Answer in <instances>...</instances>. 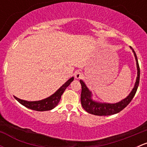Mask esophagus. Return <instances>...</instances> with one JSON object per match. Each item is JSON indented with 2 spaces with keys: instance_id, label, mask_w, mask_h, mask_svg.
Segmentation results:
<instances>
[{
  "instance_id": "1",
  "label": "esophagus",
  "mask_w": 147,
  "mask_h": 147,
  "mask_svg": "<svg viewBox=\"0 0 147 147\" xmlns=\"http://www.w3.org/2000/svg\"><path fill=\"white\" fill-rule=\"evenodd\" d=\"M82 77V73L81 72H80V71H76V72H75V78H76V79H80V78H81Z\"/></svg>"
}]
</instances>
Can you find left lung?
I'll list each match as a JSON object with an SVG mask.
<instances>
[{
  "instance_id": "1",
  "label": "left lung",
  "mask_w": 147,
  "mask_h": 147,
  "mask_svg": "<svg viewBox=\"0 0 147 147\" xmlns=\"http://www.w3.org/2000/svg\"><path fill=\"white\" fill-rule=\"evenodd\" d=\"M130 48L132 50L134 53V57H135L136 62H137V77L136 80V82L134 84V88L132 89L131 92L129 93L128 96L124 100L119 102H117L115 104L110 103H102L97 101H94L92 99L91 91L87 88L86 84L82 80H80L81 85H82V92H81V104L83 109L87 112L88 113L92 114V115H98V116H108V115H115V114L121 112L123 109L126 107L130 102L132 100L133 97L135 95L136 92L138 88V86L139 84V78H140V69H139V63H138V60L137 55L134 52V49L131 47Z\"/></svg>"
}]
</instances>
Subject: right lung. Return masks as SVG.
<instances>
[{
	"mask_svg": "<svg viewBox=\"0 0 147 147\" xmlns=\"http://www.w3.org/2000/svg\"><path fill=\"white\" fill-rule=\"evenodd\" d=\"M74 80V78H71L70 79L68 80L66 82L63 84V86L60 87L55 92L49 97L44 99V100H39V101H33V102H28L26 100H20L18 97H15V99L18 102H20L22 105L25 106L28 109H32L35 111H40V112H43V111L51 110L53 108L55 107L57 104L60 102V98H61L62 94L66 90L67 87L70 84V83Z\"/></svg>",
	"mask_w": 147,
	"mask_h": 147,
	"instance_id": "right-lung-1",
	"label": "right lung"
}]
</instances>
